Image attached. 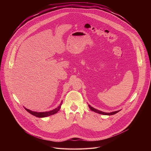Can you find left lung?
I'll return each instance as SVG.
<instances>
[{"instance_id": "1", "label": "left lung", "mask_w": 151, "mask_h": 151, "mask_svg": "<svg viewBox=\"0 0 151 151\" xmlns=\"http://www.w3.org/2000/svg\"><path fill=\"white\" fill-rule=\"evenodd\" d=\"M88 106L90 107V109L92 111H94L96 113H98V114H102V115H114L116 113H118L119 111H115V112H110V113H106V112H102V111H99L95 108H94V107H93L92 106H91L90 104H88Z\"/></svg>"}]
</instances>
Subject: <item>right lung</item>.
<instances>
[{
	"label": "right lung",
	"instance_id": "right-lung-1",
	"mask_svg": "<svg viewBox=\"0 0 151 151\" xmlns=\"http://www.w3.org/2000/svg\"><path fill=\"white\" fill-rule=\"evenodd\" d=\"M62 103V101L61 102L60 104L57 107V108L52 110V111H48V112H34V111H32L29 109H27L26 108H25V109L28 112H29L30 114L36 116V117H39V118H44V117H47V116H50V115H54L56 113H57L58 112V111H60V108H61V104Z\"/></svg>",
	"mask_w": 151,
	"mask_h": 151
}]
</instances>
